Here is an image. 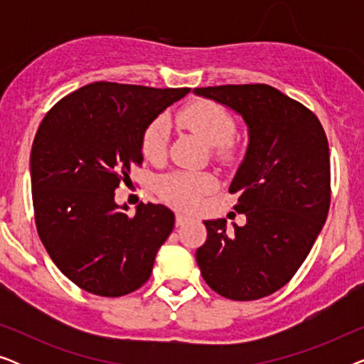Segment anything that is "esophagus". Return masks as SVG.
<instances>
[{"mask_svg":"<svg viewBox=\"0 0 364 364\" xmlns=\"http://www.w3.org/2000/svg\"><path fill=\"white\" fill-rule=\"evenodd\" d=\"M187 220H188L187 215H183V213H176V225L177 227L183 225V223H186Z\"/></svg>","mask_w":364,"mask_h":364,"instance_id":"obj_1","label":"esophagus"}]
</instances>
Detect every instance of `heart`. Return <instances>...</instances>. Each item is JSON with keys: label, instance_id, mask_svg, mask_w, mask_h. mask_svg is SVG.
Listing matches in <instances>:
<instances>
[{"label": "heart", "instance_id": "heart-1", "mask_svg": "<svg viewBox=\"0 0 364 364\" xmlns=\"http://www.w3.org/2000/svg\"><path fill=\"white\" fill-rule=\"evenodd\" d=\"M178 121L198 134L218 161L232 162L237 157V144L233 134L237 131L235 119L227 107L215 101H196L178 112ZM168 127L164 117H157L149 124L142 134V151L149 161L157 162L166 156ZM215 186V178L207 172L173 171L157 181V192L164 200L181 208H193L200 198Z\"/></svg>", "mask_w": 364, "mask_h": 364}]
</instances>
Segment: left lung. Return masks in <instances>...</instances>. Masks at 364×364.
<instances>
[{
    "mask_svg": "<svg viewBox=\"0 0 364 364\" xmlns=\"http://www.w3.org/2000/svg\"><path fill=\"white\" fill-rule=\"evenodd\" d=\"M242 114L250 142L228 191L247 223L203 222L196 258L203 280L237 301L268 296L291 280L321 232L331 202L330 147L318 117L268 84L197 87Z\"/></svg>",
    "mask_w": 364,
    "mask_h": 364,
    "instance_id": "obj_1",
    "label": "left lung"
}]
</instances>
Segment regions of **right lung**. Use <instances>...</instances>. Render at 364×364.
Instances as JSON below:
<instances>
[{"instance_id": "obj_1", "label": "right lung", "mask_w": 364, "mask_h": 364, "mask_svg": "<svg viewBox=\"0 0 364 364\" xmlns=\"http://www.w3.org/2000/svg\"><path fill=\"white\" fill-rule=\"evenodd\" d=\"M188 91L92 82L64 96L39 124L31 149L34 222L51 260L82 290L122 296L151 277L173 213L141 202L129 217L114 191L131 181L132 166H142L146 127Z\"/></svg>"}]
</instances>
